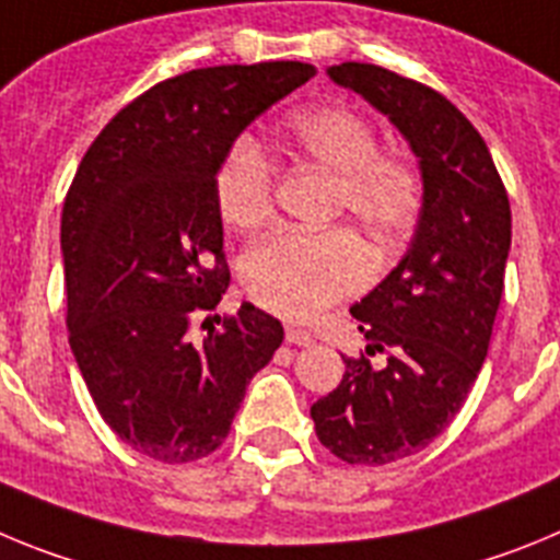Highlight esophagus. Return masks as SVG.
I'll use <instances>...</instances> for the list:
<instances>
[{
  "instance_id": "1",
  "label": "esophagus",
  "mask_w": 560,
  "mask_h": 560,
  "mask_svg": "<svg viewBox=\"0 0 560 560\" xmlns=\"http://www.w3.org/2000/svg\"><path fill=\"white\" fill-rule=\"evenodd\" d=\"M285 341L289 345H300V348H311L314 345V334L300 328V325H285Z\"/></svg>"
}]
</instances>
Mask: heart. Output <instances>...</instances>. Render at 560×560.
Returning a JSON list of instances; mask_svg holds the SVG:
<instances>
[{
    "mask_svg": "<svg viewBox=\"0 0 560 560\" xmlns=\"http://www.w3.org/2000/svg\"><path fill=\"white\" fill-rule=\"evenodd\" d=\"M280 145L334 173V212H350L373 237L393 244L415 224L423 201L418 167L398 153L378 151L364 117L341 106L294 114ZM275 167L264 148L235 142L215 182L219 210L230 226L257 230L271 215ZM373 257L350 230L277 232L252 246L241 266L246 294L271 314L305 319L368 283Z\"/></svg>",
    "mask_w": 560,
    "mask_h": 560,
    "instance_id": "obj_1",
    "label": "heart"
}]
</instances>
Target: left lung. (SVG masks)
Here are the masks:
<instances>
[{
    "label": "left lung",
    "instance_id": "8db88e82",
    "mask_svg": "<svg viewBox=\"0 0 560 560\" xmlns=\"http://www.w3.org/2000/svg\"><path fill=\"white\" fill-rule=\"evenodd\" d=\"M418 156L423 201L412 244L350 308L364 353L311 407L316 438L350 465H387L427 448L471 393L491 345L511 252V201L477 128L434 89L375 63L328 67Z\"/></svg>",
    "mask_w": 560,
    "mask_h": 560
}]
</instances>
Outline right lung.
Masks as SVG:
<instances>
[{
	"mask_svg": "<svg viewBox=\"0 0 560 560\" xmlns=\"http://www.w3.org/2000/svg\"><path fill=\"white\" fill-rule=\"evenodd\" d=\"M300 61L207 67L128 103L83 156L61 215L69 348L97 412L160 463L224 443L283 325L252 303L190 323L230 285L215 182L255 117L314 78ZM217 260L212 270L209 264ZM205 319V325H207Z\"/></svg>",
	"mask_w": 560,
	"mask_h": 560,
	"instance_id": "right-lung-1",
	"label": "right lung"
}]
</instances>
